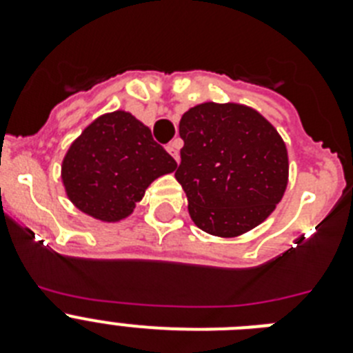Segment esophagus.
<instances>
[{
  "label": "esophagus",
  "mask_w": 353,
  "mask_h": 353,
  "mask_svg": "<svg viewBox=\"0 0 353 353\" xmlns=\"http://www.w3.org/2000/svg\"><path fill=\"white\" fill-rule=\"evenodd\" d=\"M179 148H180V146H179V143H176V141L170 143V145H168V146H166V150H168V152H170V154H171V157H173V159H174V161H176V162H179V161H180V154H179Z\"/></svg>",
  "instance_id": "1"
}]
</instances>
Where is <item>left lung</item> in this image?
Returning <instances> with one entry per match:
<instances>
[{
	"instance_id": "1",
	"label": "left lung",
	"mask_w": 353,
	"mask_h": 353,
	"mask_svg": "<svg viewBox=\"0 0 353 353\" xmlns=\"http://www.w3.org/2000/svg\"><path fill=\"white\" fill-rule=\"evenodd\" d=\"M180 164L174 176L196 226L217 236L245 233L281 201L288 155L279 134L254 109L199 104L180 120Z\"/></svg>"
}]
</instances>
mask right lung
I'll list each match as a JSON object with an SVG mask.
<instances>
[{"label": "right lung", "instance_id": "obj_1", "mask_svg": "<svg viewBox=\"0 0 353 353\" xmlns=\"http://www.w3.org/2000/svg\"><path fill=\"white\" fill-rule=\"evenodd\" d=\"M176 162L152 130L125 111L95 120L72 143L61 166L70 201L95 219L114 223L132 212L146 187Z\"/></svg>", "mask_w": 353, "mask_h": 353}]
</instances>
